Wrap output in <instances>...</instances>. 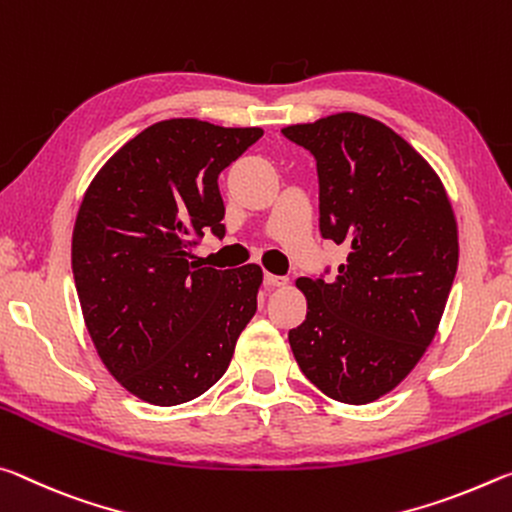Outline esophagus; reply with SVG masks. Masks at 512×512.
Returning <instances> with one entry per match:
<instances>
[{
	"label": "esophagus",
	"instance_id": "esophagus-1",
	"mask_svg": "<svg viewBox=\"0 0 512 512\" xmlns=\"http://www.w3.org/2000/svg\"><path fill=\"white\" fill-rule=\"evenodd\" d=\"M263 283H265L267 288H279V286H286L288 279H286V276H276V274L265 272V276H263Z\"/></svg>",
	"mask_w": 512,
	"mask_h": 512
}]
</instances>
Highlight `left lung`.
<instances>
[{"label": "left lung", "instance_id": "1", "mask_svg": "<svg viewBox=\"0 0 512 512\" xmlns=\"http://www.w3.org/2000/svg\"><path fill=\"white\" fill-rule=\"evenodd\" d=\"M308 149L320 233L349 249L331 281L301 276L306 320L288 340L326 397L370 404L406 379L445 313L458 229L433 167L383 122L338 113L281 131Z\"/></svg>", "mask_w": 512, "mask_h": 512}]
</instances>
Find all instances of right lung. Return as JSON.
I'll return each instance as SVG.
<instances>
[{
    "label": "right lung",
    "instance_id": "obj_1",
    "mask_svg": "<svg viewBox=\"0 0 512 512\" xmlns=\"http://www.w3.org/2000/svg\"><path fill=\"white\" fill-rule=\"evenodd\" d=\"M263 136L201 120L156 122L92 179L72 233L83 320L117 381L154 406L222 379L256 313L258 265L190 261L206 231L224 238L217 177Z\"/></svg>",
    "mask_w": 512,
    "mask_h": 512
}]
</instances>
